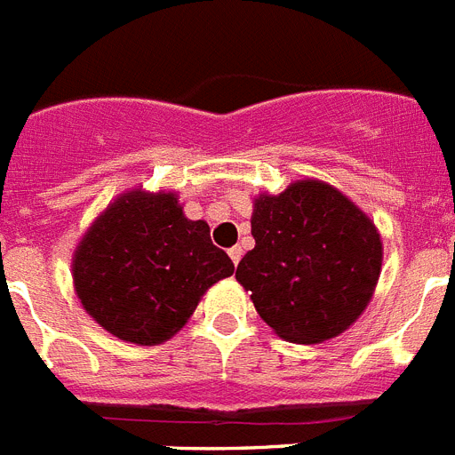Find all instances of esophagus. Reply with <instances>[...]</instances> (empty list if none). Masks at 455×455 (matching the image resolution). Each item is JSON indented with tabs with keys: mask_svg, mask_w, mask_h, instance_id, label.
<instances>
[{
	"mask_svg": "<svg viewBox=\"0 0 455 455\" xmlns=\"http://www.w3.org/2000/svg\"><path fill=\"white\" fill-rule=\"evenodd\" d=\"M228 255H230V259L235 262V265H239V259H242V255H243L242 246H232L230 251H228Z\"/></svg>",
	"mask_w": 455,
	"mask_h": 455,
	"instance_id": "esophagus-1",
	"label": "esophagus"
}]
</instances>
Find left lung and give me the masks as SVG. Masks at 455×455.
Instances as JSON below:
<instances>
[{
	"mask_svg": "<svg viewBox=\"0 0 455 455\" xmlns=\"http://www.w3.org/2000/svg\"><path fill=\"white\" fill-rule=\"evenodd\" d=\"M255 248L236 267L258 315L275 336L315 345L347 331L371 304L382 271V236L363 209L320 180L259 193Z\"/></svg>",
	"mask_w": 455,
	"mask_h": 455,
	"instance_id": "1",
	"label": "left lung"
}]
</instances>
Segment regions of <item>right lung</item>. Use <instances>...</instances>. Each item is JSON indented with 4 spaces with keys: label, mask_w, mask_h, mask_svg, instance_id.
<instances>
[{
    "label": "right lung",
    "mask_w": 455,
    "mask_h": 455,
    "mask_svg": "<svg viewBox=\"0 0 455 455\" xmlns=\"http://www.w3.org/2000/svg\"><path fill=\"white\" fill-rule=\"evenodd\" d=\"M235 274L209 236L186 219L174 190H124L73 251V287L89 317L124 343L161 345L181 331L213 283Z\"/></svg>",
    "instance_id": "obj_1"
}]
</instances>
